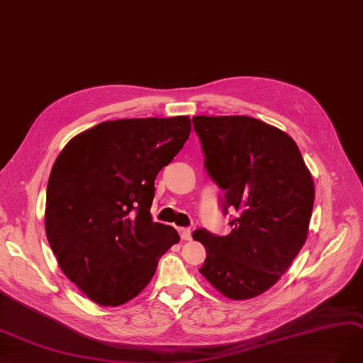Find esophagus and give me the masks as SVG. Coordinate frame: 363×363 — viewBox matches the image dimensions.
<instances>
[{
  "label": "esophagus",
  "mask_w": 363,
  "mask_h": 363,
  "mask_svg": "<svg viewBox=\"0 0 363 363\" xmlns=\"http://www.w3.org/2000/svg\"><path fill=\"white\" fill-rule=\"evenodd\" d=\"M179 235L184 240H190L191 239V230L186 229V227H181L179 229Z\"/></svg>",
  "instance_id": "1"
}]
</instances>
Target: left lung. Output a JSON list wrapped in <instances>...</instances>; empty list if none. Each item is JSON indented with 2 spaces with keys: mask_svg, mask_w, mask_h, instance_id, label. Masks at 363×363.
I'll use <instances>...</instances> for the list:
<instances>
[{
  "mask_svg": "<svg viewBox=\"0 0 363 363\" xmlns=\"http://www.w3.org/2000/svg\"><path fill=\"white\" fill-rule=\"evenodd\" d=\"M205 169L224 191L232 232L197 229L206 250L200 267L224 296L256 298L271 289L303 247L314 205V182L294 140L250 116H194Z\"/></svg>",
  "mask_w": 363,
  "mask_h": 363,
  "instance_id": "left-lung-1",
  "label": "left lung"
}]
</instances>
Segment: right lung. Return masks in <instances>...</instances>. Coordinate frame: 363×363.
<instances>
[{"label": "right lung", "mask_w": 363, "mask_h": 363, "mask_svg": "<svg viewBox=\"0 0 363 363\" xmlns=\"http://www.w3.org/2000/svg\"><path fill=\"white\" fill-rule=\"evenodd\" d=\"M190 118L107 121L77 134L52 167L46 236L65 277L99 305H123L147 286L179 242L154 223V181L190 136Z\"/></svg>", "instance_id": "add662e5"}]
</instances>
